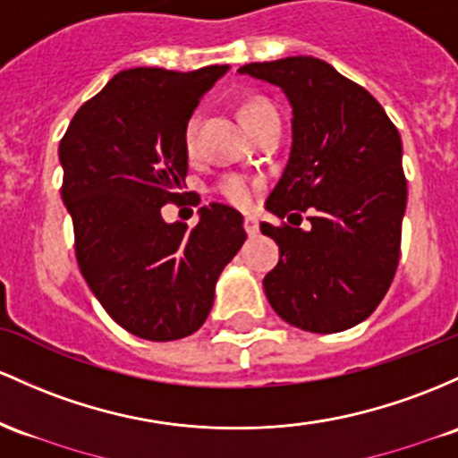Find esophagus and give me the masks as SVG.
<instances>
[{
	"label": "esophagus",
	"mask_w": 458,
	"mask_h": 458,
	"mask_svg": "<svg viewBox=\"0 0 458 458\" xmlns=\"http://www.w3.org/2000/svg\"><path fill=\"white\" fill-rule=\"evenodd\" d=\"M243 228H245V233L250 234V237H256V234H259V221H256L254 217H245Z\"/></svg>",
	"instance_id": "obj_1"
}]
</instances>
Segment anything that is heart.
Returning a JSON list of instances; mask_svg holds the SVG:
<instances>
[{
	"label": "heart",
	"mask_w": 458,
	"mask_h": 458,
	"mask_svg": "<svg viewBox=\"0 0 458 458\" xmlns=\"http://www.w3.org/2000/svg\"><path fill=\"white\" fill-rule=\"evenodd\" d=\"M271 114H276V110L260 98L248 99V102H243V106H241V117H243V122L248 125L250 132H252L256 125L263 123L265 119L271 117ZM198 134H199V114L193 113L187 122H184V128H182V148L184 152H187V156H193L198 152ZM217 193L225 199V202L239 206V208H248V206L254 202L256 193H259V184H256V180L250 178V175L228 174L219 180Z\"/></svg>",
	"instance_id": "1"
}]
</instances>
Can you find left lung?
<instances>
[{"instance_id": "1", "label": "left lung", "mask_w": 458, "mask_h": 458, "mask_svg": "<svg viewBox=\"0 0 458 458\" xmlns=\"http://www.w3.org/2000/svg\"><path fill=\"white\" fill-rule=\"evenodd\" d=\"M239 73L280 87L293 108L289 163L267 210L289 221L310 210V230L260 224L280 248L265 295L295 328L348 330L383 302L398 269L406 208L398 128L369 90L319 58L250 63Z\"/></svg>"}]
</instances>
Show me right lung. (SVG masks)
Here are the masks:
<instances>
[{"instance_id":"1","label":"right lung","mask_w":458,"mask_h":458,"mask_svg":"<svg viewBox=\"0 0 458 458\" xmlns=\"http://www.w3.org/2000/svg\"><path fill=\"white\" fill-rule=\"evenodd\" d=\"M225 72L125 69L78 108L60 139V193L80 271L110 318L140 339L195 333L248 237L239 210L225 204L202 206L193 228L160 215L187 195L184 122Z\"/></svg>"}]
</instances>
